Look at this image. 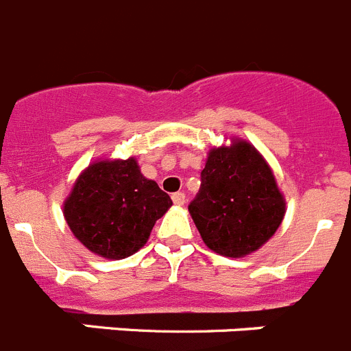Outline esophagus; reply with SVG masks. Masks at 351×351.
<instances>
[{"label":"esophagus","instance_id":"obj_1","mask_svg":"<svg viewBox=\"0 0 351 351\" xmlns=\"http://www.w3.org/2000/svg\"><path fill=\"white\" fill-rule=\"evenodd\" d=\"M172 202L176 206H184V193L182 191H178V193L172 195Z\"/></svg>","mask_w":351,"mask_h":351}]
</instances>
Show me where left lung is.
<instances>
[{"label":"left lung","mask_w":351,"mask_h":351,"mask_svg":"<svg viewBox=\"0 0 351 351\" xmlns=\"http://www.w3.org/2000/svg\"><path fill=\"white\" fill-rule=\"evenodd\" d=\"M209 250L228 258L255 253L280 228L287 202L258 149L243 138L213 147L188 206Z\"/></svg>","instance_id":"8db88e82"}]
</instances>
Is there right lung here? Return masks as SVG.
Returning <instances> with one entry per match:
<instances>
[{
	"label": "right lung",
	"mask_w": 351,
	"mask_h": 351,
	"mask_svg": "<svg viewBox=\"0 0 351 351\" xmlns=\"http://www.w3.org/2000/svg\"><path fill=\"white\" fill-rule=\"evenodd\" d=\"M172 206L160 186L144 178L135 156L96 160L80 172L63 204L77 241L91 253L121 260L147 243L154 223Z\"/></svg>",
	"instance_id": "1"
}]
</instances>
